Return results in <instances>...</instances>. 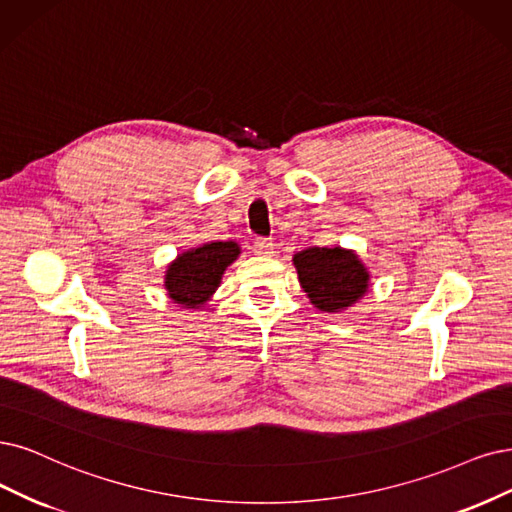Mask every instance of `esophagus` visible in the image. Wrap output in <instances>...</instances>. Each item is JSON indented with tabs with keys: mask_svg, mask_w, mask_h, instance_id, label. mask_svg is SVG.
I'll use <instances>...</instances> for the list:
<instances>
[{
	"mask_svg": "<svg viewBox=\"0 0 512 512\" xmlns=\"http://www.w3.org/2000/svg\"><path fill=\"white\" fill-rule=\"evenodd\" d=\"M253 251H255L257 255L268 257V255L274 253V242H272L270 238H257V240L253 242Z\"/></svg>",
	"mask_w": 512,
	"mask_h": 512,
	"instance_id": "obj_1",
	"label": "esophagus"
}]
</instances>
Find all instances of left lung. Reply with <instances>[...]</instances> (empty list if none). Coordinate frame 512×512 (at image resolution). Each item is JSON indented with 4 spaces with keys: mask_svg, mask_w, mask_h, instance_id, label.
I'll list each match as a JSON object with an SVG mask.
<instances>
[{
    "mask_svg": "<svg viewBox=\"0 0 512 512\" xmlns=\"http://www.w3.org/2000/svg\"><path fill=\"white\" fill-rule=\"evenodd\" d=\"M301 289L308 293L310 304L320 312H342L356 304L369 289V272L354 251L333 249L299 251L293 257Z\"/></svg>",
    "mask_w": 512,
    "mask_h": 512,
    "instance_id": "1",
    "label": "left lung"
}]
</instances>
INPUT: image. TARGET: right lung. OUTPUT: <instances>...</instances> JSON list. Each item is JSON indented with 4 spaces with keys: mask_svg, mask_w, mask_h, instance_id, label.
<instances>
[{
    "mask_svg": "<svg viewBox=\"0 0 512 512\" xmlns=\"http://www.w3.org/2000/svg\"><path fill=\"white\" fill-rule=\"evenodd\" d=\"M240 246L232 240L206 242L181 253L164 274V289L175 304L200 310L221 285L227 266L238 259Z\"/></svg>",
    "mask_w": 512,
    "mask_h": 512,
    "instance_id": "obj_1",
    "label": "right lung"
}]
</instances>
